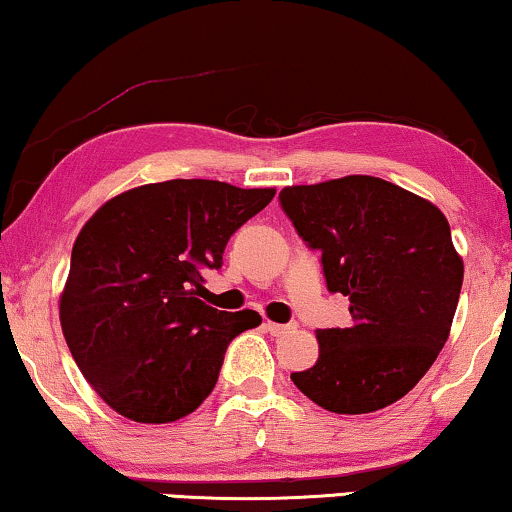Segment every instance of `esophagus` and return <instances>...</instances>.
Listing matches in <instances>:
<instances>
[{"instance_id": "1", "label": "esophagus", "mask_w": 512, "mask_h": 512, "mask_svg": "<svg viewBox=\"0 0 512 512\" xmlns=\"http://www.w3.org/2000/svg\"><path fill=\"white\" fill-rule=\"evenodd\" d=\"M266 331H269L271 336H285V334H292L294 329H297V322H290V325H278V322H266Z\"/></svg>"}]
</instances>
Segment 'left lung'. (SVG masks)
<instances>
[{
	"label": "left lung",
	"instance_id": "1",
	"mask_svg": "<svg viewBox=\"0 0 512 512\" xmlns=\"http://www.w3.org/2000/svg\"><path fill=\"white\" fill-rule=\"evenodd\" d=\"M278 199L352 315L348 327L318 329V362L292 383L341 415L406 397L448 341L462 292L464 262L445 215L373 176L292 185Z\"/></svg>",
	"mask_w": 512,
	"mask_h": 512
}]
</instances>
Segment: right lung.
Here are the masks:
<instances>
[{"label": "right lung", "mask_w": 512, "mask_h": 512, "mask_svg": "<svg viewBox=\"0 0 512 512\" xmlns=\"http://www.w3.org/2000/svg\"><path fill=\"white\" fill-rule=\"evenodd\" d=\"M276 190L176 178L122 192L99 208L71 250L60 322L71 357L115 413L176 422L218 383L227 345L262 325L199 299L206 269Z\"/></svg>", "instance_id": "add662e5"}]
</instances>
